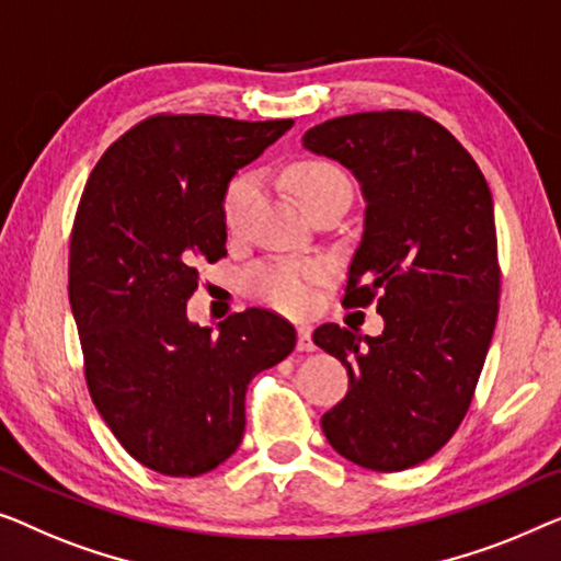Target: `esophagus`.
Wrapping results in <instances>:
<instances>
[{
  "label": "esophagus",
  "instance_id": "esophagus-1",
  "mask_svg": "<svg viewBox=\"0 0 561 561\" xmlns=\"http://www.w3.org/2000/svg\"><path fill=\"white\" fill-rule=\"evenodd\" d=\"M297 351H302V353L314 351L312 328L310 325H297Z\"/></svg>",
  "mask_w": 561,
  "mask_h": 561
}]
</instances>
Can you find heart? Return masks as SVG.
Listing matches in <instances>:
<instances>
[{"label": "heart", "mask_w": 561, "mask_h": 561, "mask_svg": "<svg viewBox=\"0 0 561 561\" xmlns=\"http://www.w3.org/2000/svg\"><path fill=\"white\" fill-rule=\"evenodd\" d=\"M291 191L302 205L314 203L322 195L345 191L351 193V183L345 172L333 162L307 160L291 164L287 172ZM256 195V178L241 175L236 178L224 195V220L228 231H239L247 220L251 201ZM322 277V270L314 264H262L247 274V287L262 302L277 307L282 312L299 314L310 310L314 302V282Z\"/></svg>", "instance_id": "1"}]
</instances>
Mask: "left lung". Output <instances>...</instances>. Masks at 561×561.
I'll list each match as a JSON object with an SVG mask.
<instances>
[{"mask_svg": "<svg viewBox=\"0 0 561 561\" xmlns=\"http://www.w3.org/2000/svg\"><path fill=\"white\" fill-rule=\"evenodd\" d=\"M302 147L358 180L366 213L343 305L378 297L383 318L376 337L314 330L351 378L322 432L360 468L407 470L460 427L488 356L501 291L491 191L468 149L414 112L337 116Z\"/></svg>", "mask_w": 561, "mask_h": 561, "instance_id": "obj_1", "label": "left lung"}]
</instances>
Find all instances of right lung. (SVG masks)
I'll return each instance as SVG.
<instances>
[{
  "mask_svg": "<svg viewBox=\"0 0 561 561\" xmlns=\"http://www.w3.org/2000/svg\"><path fill=\"white\" fill-rule=\"evenodd\" d=\"M291 119L160 114L116 139L83 187L68 295L93 404L122 447L172 478L236 453L247 386L295 351L287 320L251 307L187 320L198 266L226 256L224 195Z\"/></svg>",
  "mask_w": 561,
  "mask_h": 561,
  "instance_id": "right-lung-1",
  "label": "right lung"
}]
</instances>
